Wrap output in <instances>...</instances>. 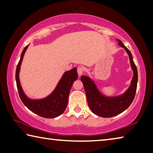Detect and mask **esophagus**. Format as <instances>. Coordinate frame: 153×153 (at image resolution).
<instances>
[{"label":"esophagus","mask_w":153,"mask_h":153,"mask_svg":"<svg viewBox=\"0 0 153 153\" xmlns=\"http://www.w3.org/2000/svg\"><path fill=\"white\" fill-rule=\"evenodd\" d=\"M85 71V68L83 66H79L78 68H77V72H78L79 74V76H81V75L82 74V73H83Z\"/></svg>","instance_id":"esophagus-1"}]
</instances>
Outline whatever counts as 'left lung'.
Here are the masks:
<instances>
[{
  "instance_id": "left-lung-1",
  "label": "left lung",
  "mask_w": 153,
  "mask_h": 153,
  "mask_svg": "<svg viewBox=\"0 0 153 153\" xmlns=\"http://www.w3.org/2000/svg\"><path fill=\"white\" fill-rule=\"evenodd\" d=\"M117 41L118 44L124 48L129 55L131 67L134 71V76L130 86L124 94L114 97H105L99 91L94 82L89 77L87 76L81 77L89 108L95 114L102 117H113L125 111L134 99L137 88L138 71L133 61L132 53L120 39H117Z\"/></svg>"
}]
</instances>
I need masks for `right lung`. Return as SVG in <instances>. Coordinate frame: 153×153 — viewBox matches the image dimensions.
<instances>
[{"label":"right lung","instance_id":"right-lung-1","mask_svg":"<svg viewBox=\"0 0 153 153\" xmlns=\"http://www.w3.org/2000/svg\"><path fill=\"white\" fill-rule=\"evenodd\" d=\"M28 45L25 47L21 53L20 60L17 64L15 73L16 82L21 100L29 110L41 117L53 118L60 116L66 108L69 93L72 84L78 78L76 68H74L71 71L66 72L59 81L54 91L47 97L42 100H30L24 93L19 77L21 64L22 62L24 53Z\"/></svg>","mask_w":153,"mask_h":153}]
</instances>
